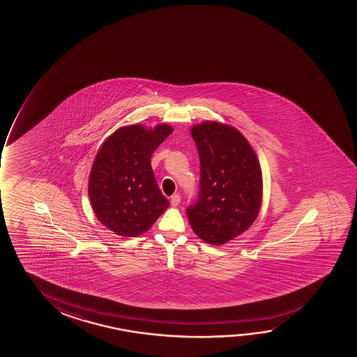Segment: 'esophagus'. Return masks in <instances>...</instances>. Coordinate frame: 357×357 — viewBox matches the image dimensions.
<instances>
[{"label": "esophagus", "mask_w": 357, "mask_h": 357, "mask_svg": "<svg viewBox=\"0 0 357 357\" xmlns=\"http://www.w3.org/2000/svg\"><path fill=\"white\" fill-rule=\"evenodd\" d=\"M181 204V195H178V194H176V195H173L171 197V205L176 206L179 205Z\"/></svg>", "instance_id": "1"}]
</instances>
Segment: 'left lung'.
Segmentation results:
<instances>
[{
  "mask_svg": "<svg viewBox=\"0 0 357 357\" xmlns=\"http://www.w3.org/2000/svg\"><path fill=\"white\" fill-rule=\"evenodd\" d=\"M191 135L200 157V186L186 215L199 238L208 244H225L249 229L259 215V161L235 128L205 122L191 128Z\"/></svg>",
  "mask_w": 357,
  "mask_h": 357,
  "instance_id": "1",
  "label": "left lung"
}]
</instances>
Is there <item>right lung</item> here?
Returning <instances> with one entry per match:
<instances>
[{
    "instance_id": "right-lung-1",
    "label": "right lung",
    "mask_w": 357,
    "mask_h": 357,
    "mask_svg": "<svg viewBox=\"0 0 357 357\" xmlns=\"http://www.w3.org/2000/svg\"><path fill=\"white\" fill-rule=\"evenodd\" d=\"M172 132L167 124L151 130L137 124L123 127L98 152L89 197L98 220L114 234L145 233L169 206L157 185L151 156Z\"/></svg>"
}]
</instances>
